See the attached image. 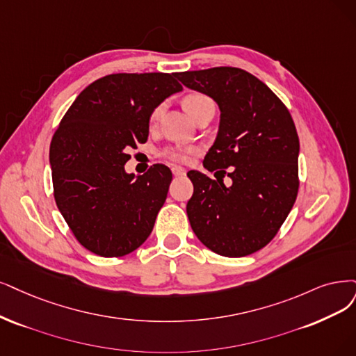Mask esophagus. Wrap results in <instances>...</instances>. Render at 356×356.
Here are the masks:
<instances>
[{"label": "esophagus", "instance_id": "1", "mask_svg": "<svg viewBox=\"0 0 356 356\" xmlns=\"http://www.w3.org/2000/svg\"><path fill=\"white\" fill-rule=\"evenodd\" d=\"M171 171H173V175L176 177H181V176L186 175V170L185 168H180V167H173V168H171Z\"/></svg>", "mask_w": 356, "mask_h": 356}]
</instances>
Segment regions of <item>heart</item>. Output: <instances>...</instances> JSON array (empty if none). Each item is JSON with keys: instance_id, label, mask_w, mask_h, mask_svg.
I'll return each mask as SVG.
<instances>
[{"instance_id": "b5f03b06", "label": "heart", "mask_w": 356, "mask_h": 356, "mask_svg": "<svg viewBox=\"0 0 356 356\" xmlns=\"http://www.w3.org/2000/svg\"><path fill=\"white\" fill-rule=\"evenodd\" d=\"M183 108L186 110V113L195 118V115L198 114L202 108L205 107H211L213 101L209 97H207L205 94H201V92H191V94L185 95L181 101ZM161 114V105H158L152 110V113L149 114V124L154 126L158 122V117ZM196 152L195 148H167L164 151V155L170 160L177 161V163H188L191 155H193Z\"/></svg>"}]
</instances>
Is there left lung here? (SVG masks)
I'll return each mask as SVG.
<instances>
[{"instance_id": "left-lung-1", "label": "left lung", "mask_w": 356, "mask_h": 356, "mask_svg": "<svg viewBox=\"0 0 356 356\" xmlns=\"http://www.w3.org/2000/svg\"><path fill=\"white\" fill-rule=\"evenodd\" d=\"M175 76L218 104V134L204 167L222 177L230 168L232 179L226 187L222 177L213 180L189 171L191 227L218 255L254 254L277 234L296 201L299 138L293 118L264 82L242 69L213 67Z\"/></svg>"}]
</instances>
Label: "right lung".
Segmentation results:
<instances>
[{
  "label": "right lung",
  "mask_w": 356,
  "mask_h": 356,
  "mask_svg": "<svg viewBox=\"0 0 356 356\" xmlns=\"http://www.w3.org/2000/svg\"><path fill=\"white\" fill-rule=\"evenodd\" d=\"M175 73H115L92 82L51 140L54 198L74 238L113 258L134 252L152 232L173 175L154 164L127 175V151L147 142L149 114L183 88Z\"/></svg>",
  "instance_id": "1"
}]
</instances>
